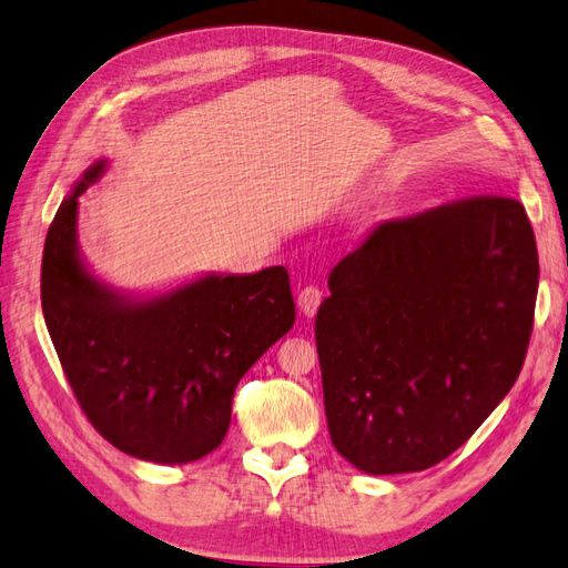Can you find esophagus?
<instances>
[{"mask_svg": "<svg viewBox=\"0 0 568 568\" xmlns=\"http://www.w3.org/2000/svg\"><path fill=\"white\" fill-rule=\"evenodd\" d=\"M323 298H325L323 288H317V286H313V284H311V286H303L301 294H298V308H301V313L313 317V315L317 313V308H321Z\"/></svg>", "mask_w": 568, "mask_h": 568, "instance_id": "1", "label": "esophagus"}]
</instances>
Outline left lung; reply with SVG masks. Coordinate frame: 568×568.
<instances>
[{"label": "left lung", "mask_w": 568, "mask_h": 568, "mask_svg": "<svg viewBox=\"0 0 568 568\" xmlns=\"http://www.w3.org/2000/svg\"><path fill=\"white\" fill-rule=\"evenodd\" d=\"M539 262L523 204L467 197L383 221L315 317L329 438L366 475L448 458L514 388Z\"/></svg>", "instance_id": "left-lung-1"}]
</instances>
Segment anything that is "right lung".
<instances>
[{
  "label": "right lung",
  "mask_w": 568,
  "mask_h": 568,
  "mask_svg": "<svg viewBox=\"0 0 568 568\" xmlns=\"http://www.w3.org/2000/svg\"><path fill=\"white\" fill-rule=\"evenodd\" d=\"M48 229L40 301L64 376L105 440L140 460L183 465L224 440L239 381L296 321L288 272L204 274L151 298L115 292L79 255V197Z\"/></svg>",
  "instance_id": "right-lung-1"
}]
</instances>
